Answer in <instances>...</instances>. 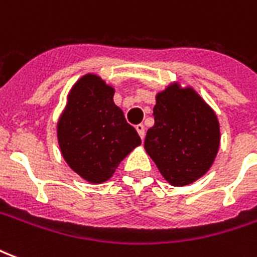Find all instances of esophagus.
Here are the masks:
<instances>
[{"label": "esophagus", "instance_id": "1", "mask_svg": "<svg viewBox=\"0 0 257 257\" xmlns=\"http://www.w3.org/2000/svg\"><path fill=\"white\" fill-rule=\"evenodd\" d=\"M136 131H138V134H139V136L142 138V140L145 139V125L143 123H139V125H136Z\"/></svg>", "mask_w": 257, "mask_h": 257}]
</instances>
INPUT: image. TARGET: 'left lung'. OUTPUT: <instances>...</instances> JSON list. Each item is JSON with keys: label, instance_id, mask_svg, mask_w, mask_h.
<instances>
[{"label": "left lung", "instance_id": "left-lung-1", "mask_svg": "<svg viewBox=\"0 0 257 257\" xmlns=\"http://www.w3.org/2000/svg\"><path fill=\"white\" fill-rule=\"evenodd\" d=\"M154 126L147 131L146 153L168 183L189 186L215 162L220 125L213 108L193 86L173 81L156 95Z\"/></svg>", "mask_w": 257, "mask_h": 257}]
</instances>
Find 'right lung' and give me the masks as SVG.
<instances>
[{"label": "right lung", "instance_id": "add662e5", "mask_svg": "<svg viewBox=\"0 0 257 257\" xmlns=\"http://www.w3.org/2000/svg\"><path fill=\"white\" fill-rule=\"evenodd\" d=\"M114 86L100 75H82L68 90L56 125L64 161L88 183L112 178L123 158L142 145L139 135L114 103Z\"/></svg>", "mask_w": 257, "mask_h": 257}]
</instances>
